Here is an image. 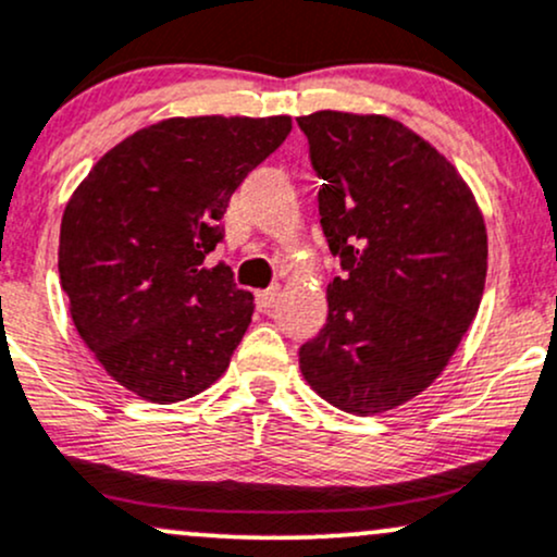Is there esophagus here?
<instances>
[{
  "instance_id": "esophagus-1",
  "label": "esophagus",
  "mask_w": 557,
  "mask_h": 557,
  "mask_svg": "<svg viewBox=\"0 0 557 557\" xmlns=\"http://www.w3.org/2000/svg\"><path fill=\"white\" fill-rule=\"evenodd\" d=\"M277 298H280V288L277 285H272V288H267V290H259L256 293V304H259V309L261 311H269L274 307V304H277Z\"/></svg>"
}]
</instances>
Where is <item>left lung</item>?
Returning <instances> with one entry per match:
<instances>
[{
	"mask_svg": "<svg viewBox=\"0 0 557 557\" xmlns=\"http://www.w3.org/2000/svg\"><path fill=\"white\" fill-rule=\"evenodd\" d=\"M320 224L341 277L298 348L307 383L351 414L405 405L447 368L479 311L486 227L462 176L386 115H301Z\"/></svg>",
	"mask_w": 557,
	"mask_h": 557,
	"instance_id": "left-lung-1",
	"label": "left lung"
}]
</instances>
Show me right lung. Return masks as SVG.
<instances>
[{
  "label": "right lung",
  "instance_id": "right-lung-1",
  "mask_svg": "<svg viewBox=\"0 0 557 557\" xmlns=\"http://www.w3.org/2000/svg\"><path fill=\"white\" fill-rule=\"evenodd\" d=\"M290 134L274 119H169L106 152L60 224V283L78 335L113 381L156 405L224 370L253 296L209 253L232 193Z\"/></svg>",
  "mask_w": 557,
  "mask_h": 557
}]
</instances>
